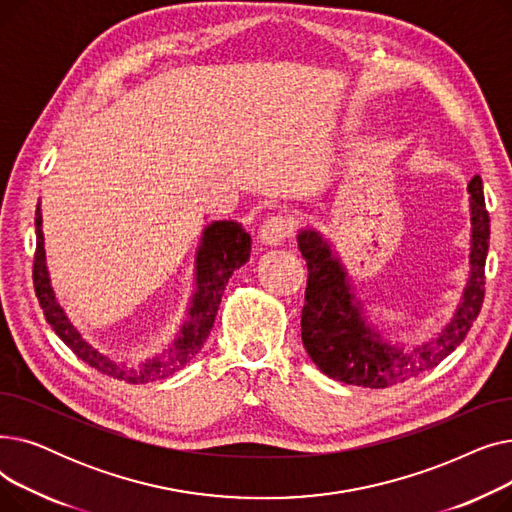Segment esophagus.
<instances>
[{
    "mask_svg": "<svg viewBox=\"0 0 512 512\" xmlns=\"http://www.w3.org/2000/svg\"><path fill=\"white\" fill-rule=\"evenodd\" d=\"M292 234V222L284 215H272L267 218L259 230V238L263 245H282V242Z\"/></svg>",
    "mask_w": 512,
    "mask_h": 512,
    "instance_id": "34e87169",
    "label": "esophagus"
}]
</instances>
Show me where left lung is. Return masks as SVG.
Instances as JSON below:
<instances>
[{"label": "left lung", "instance_id": "8db88e82", "mask_svg": "<svg viewBox=\"0 0 512 512\" xmlns=\"http://www.w3.org/2000/svg\"><path fill=\"white\" fill-rule=\"evenodd\" d=\"M467 191L471 249L461 303L440 334L411 348L390 342L367 319L363 301L357 299L353 282L328 240L313 228L299 230L297 242L309 270L301 336L311 361L332 380L363 388L402 384L434 369L465 340L483 303V270L490 247V215L479 176L471 178Z\"/></svg>", "mask_w": 512, "mask_h": 512}]
</instances>
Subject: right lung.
<instances>
[{
    "instance_id": "1",
    "label": "right lung",
    "mask_w": 512,
    "mask_h": 512,
    "mask_svg": "<svg viewBox=\"0 0 512 512\" xmlns=\"http://www.w3.org/2000/svg\"><path fill=\"white\" fill-rule=\"evenodd\" d=\"M43 218L41 209L35 211V234H37V251L33 282L39 305L47 324L60 336V340L70 351L93 369L103 375H110L114 380L126 384H149L174 375L188 361H191L207 340L218 307L222 301L224 288L230 276L245 265L251 257V234L234 220H218L205 226L197 257H195V292L191 305L186 309V319L172 340V344L155 357L143 359L139 363L118 361L112 355L99 351L80 330L72 324L64 307L58 303L56 292L51 288L49 270L45 263V242H43Z\"/></svg>"
}]
</instances>
